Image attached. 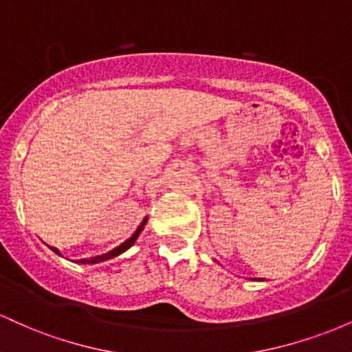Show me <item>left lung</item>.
<instances>
[{
	"label": "left lung",
	"instance_id": "8db88e82",
	"mask_svg": "<svg viewBox=\"0 0 352 352\" xmlns=\"http://www.w3.org/2000/svg\"><path fill=\"white\" fill-rule=\"evenodd\" d=\"M261 281H263V280H261Z\"/></svg>",
	"mask_w": 352,
	"mask_h": 352
}]
</instances>
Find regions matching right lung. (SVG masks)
<instances>
[{
    "instance_id": "1",
    "label": "right lung",
    "mask_w": 352,
    "mask_h": 352,
    "mask_svg": "<svg viewBox=\"0 0 352 352\" xmlns=\"http://www.w3.org/2000/svg\"><path fill=\"white\" fill-rule=\"evenodd\" d=\"M147 220H148V217H145L144 220H142V223H140L139 227H137L135 232L132 233V236L127 238V240H125L124 243H120L119 246H116L114 250H111V252H107V253H104V254H99V256H94V258H84V260H78V263H82V265H96V263H100V261H107V260H111V258H116V256H119V254H122L124 252H127V250L131 248V246L135 243V240H137V238H139L140 232H142L145 225H147ZM50 248H51L52 252H54L56 254H59V256H63V254H60V252H59L58 248H52V246H50Z\"/></svg>"
}]
</instances>
